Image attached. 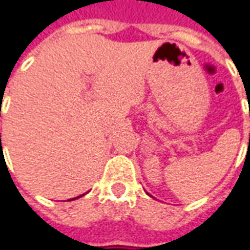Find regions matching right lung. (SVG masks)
Wrapping results in <instances>:
<instances>
[{
    "instance_id": "1",
    "label": "right lung",
    "mask_w": 250,
    "mask_h": 250,
    "mask_svg": "<svg viewBox=\"0 0 250 250\" xmlns=\"http://www.w3.org/2000/svg\"><path fill=\"white\" fill-rule=\"evenodd\" d=\"M0 136H1V134H0ZM82 196H83V194H82ZM80 197H81V196H80ZM77 199H78V197H77Z\"/></svg>"
}]
</instances>
